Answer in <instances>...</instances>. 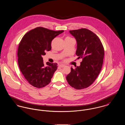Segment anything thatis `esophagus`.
Listing matches in <instances>:
<instances>
[{
	"label": "esophagus",
	"mask_w": 125,
	"mask_h": 125,
	"mask_svg": "<svg viewBox=\"0 0 125 125\" xmlns=\"http://www.w3.org/2000/svg\"><path fill=\"white\" fill-rule=\"evenodd\" d=\"M59 67H60V68H64L65 67V65H63V64H60L59 65Z\"/></svg>",
	"instance_id": "34e87169"
}]
</instances>
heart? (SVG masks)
Segmentation results:
<instances>
[{
	"instance_id": "heart-1",
	"label": "heart",
	"mask_w": 125,
	"mask_h": 125,
	"mask_svg": "<svg viewBox=\"0 0 125 125\" xmlns=\"http://www.w3.org/2000/svg\"><path fill=\"white\" fill-rule=\"evenodd\" d=\"M71 39V38H70V37H67L65 39Z\"/></svg>"
}]
</instances>
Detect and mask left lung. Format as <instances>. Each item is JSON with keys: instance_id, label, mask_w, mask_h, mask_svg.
Wrapping results in <instances>:
<instances>
[{"instance_id": "8db88e82", "label": "left lung", "mask_w": 125, "mask_h": 125, "mask_svg": "<svg viewBox=\"0 0 125 125\" xmlns=\"http://www.w3.org/2000/svg\"><path fill=\"white\" fill-rule=\"evenodd\" d=\"M69 32L77 42L76 54L83 61L75 69L71 68L66 79L72 87L81 90L92 85L99 75L103 63L104 49L99 37L90 30L82 28Z\"/></svg>"}]
</instances>
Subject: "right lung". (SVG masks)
<instances>
[{
  "label": "right lung",
  "instance_id": "right-lung-1",
  "mask_svg": "<svg viewBox=\"0 0 125 125\" xmlns=\"http://www.w3.org/2000/svg\"><path fill=\"white\" fill-rule=\"evenodd\" d=\"M63 31L39 27L22 38L18 47V64L25 79L33 87L40 88L50 83L57 64L49 62L44 64L42 56L51 50L52 41Z\"/></svg>",
  "mask_w": 125,
  "mask_h": 125
}]
</instances>
